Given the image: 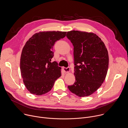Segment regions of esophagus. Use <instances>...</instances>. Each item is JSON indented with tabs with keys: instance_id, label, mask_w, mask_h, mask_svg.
Wrapping results in <instances>:
<instances>
[{
	"instance_id": "obj_1",
	"label": "esophagus",
	"mask_w": 128,
	"mask_h": 128,
	"mask_svg": "<svg viewBox=\"0 0 128 128\" xmlns=\"http://www.w3.org/2000/svg\"><path fill=\"white\" fill-rule=\"evenodd\" d=\"M63 70L64 71V72L65 73H68L70 72V68L69 67H67V68H65V67H63Z\"/></svg>"
}]
</instances>
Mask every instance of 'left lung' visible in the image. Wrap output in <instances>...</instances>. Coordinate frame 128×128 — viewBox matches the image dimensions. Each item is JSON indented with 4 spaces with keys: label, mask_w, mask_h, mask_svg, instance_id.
I'll use <instances>...</instances> for the list:
<instances>
[{
    "label": "left lung",
    "mask_w": 128,
    "mask_h": 128,
    "mask_svg": "<svg viewBox=\"0 0 128 128\" xmlns=\"http://www.w3.org/2000/svg\"><path fill=\"white\" fill-rule=\"evenodd\" d=\"M74 48L76 82L68 88L80 97L93 94L104 81L108 68L107 50L96 34L79 31L67 32Z\"/></svg>",
    "instance_id": "left-lung-1"
}]
</instances>
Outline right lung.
<instances>
[{
	"label": "right lung",
	"instance_id": "1",
	"mask_svg": "<svg viewBox=\"0 0 128 128\" xmlns=\"http://www.w3.org/2000/svg\"><path fill=\"white\" fill-rule=\"evenodd\" d=\"M66 34L58 31L40 32L26 42L21 56L20 70L24 84L30 93L46 94L61 76V68L56 62L50 61L53 46Z\"/></svg>",
	"mask_w": 128,
	"mask_h": 128
}]
</instances>
